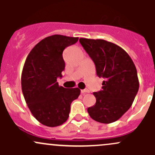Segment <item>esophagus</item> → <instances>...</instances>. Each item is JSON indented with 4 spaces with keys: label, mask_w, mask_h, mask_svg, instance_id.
<instances>
[{
    "label": "esophagus",
    "mask_w": 155,
    "mask_h": 155,
    "mask_svg": "<svg viewBox=\"0 0 155 155\" xmlns=\"http://www.w3.org/2000/svg\"><path fill=\"white\" fill-rule=\"evenodd\" d=\"M81 94H85V93H88V92H90V90H87V89H84V90H81Z\"/></svg>",
    "instance_id": "34e87169"
}]
</instances>
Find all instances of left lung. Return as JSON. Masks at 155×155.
<instances>
[{
	"mask_svg": "<svg viewBox=\"0 0 155 155\" xmlns=\"http://www.w3.org/2000/svg\"><path fill=\"white\" fill-rule=\"evenodd\" d=\"M79 42L103 77L102 90L93 92L96 103L87 108L92 120L109 124L120 118L132 106L139 88L136 68L129 54L103 39L79 38Z\"/></svg>",
	"mask_w": 155,
	"mask_h": 155,
	"instance_id": "left-lung-1",
	"label": "left lung"
}]
</instances>
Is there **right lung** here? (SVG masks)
I'll use <instances>...</instances> for the list:
<instances>
[{"mask_svg": "<svg viewBox=\"0 0 155 155\" xmlns=\"http://www.w3.org/2000/svg\"><path fill=\"white\" fill-rule=\"evenodd\" d=\"M78 37L53 35L38 42L27 57L22 73V90L33 116L44 125L57 127L66 122L79 88H64L57 82L65 69L63 52Z\"/></svg>", "mask_w": 155, "mask_h": 155, "instance_id": "right-lung-1", "label": "right lung"}]
</instances>
